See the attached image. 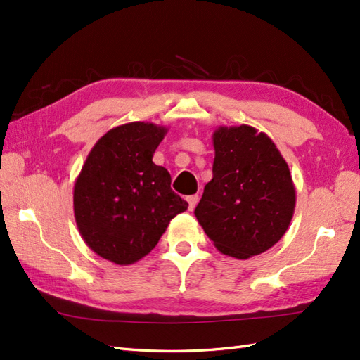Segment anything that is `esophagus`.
Returning <instances> with one entry per match:
<instances>
[{
  "mask_svg": "<svg viewBox=\"0 0 360 360\" xmlns=\"http://www.w3.org/2000/svg\"><path fill=\"white\" fill-rule=\"evenodd\" d=\"M198 200H200V196L198 195H192V196H187V201H188V209L193 210L198 204Z\"/></svg>",
  "mask_w": 360,
  "mask_h": 360,
  "instance_id": "obj_1",
  "label": "esophagus"
}]
</instances>
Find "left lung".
I'll return each instance as SVG.
<instances>
[{"label": "left lung", "mask_w": 360, "mask_h": 360, "mask_svg": "<svg viewBox=\"0 0 360 360\" xmlns=\"http://www.w3.org/2000/svg\"><path fill=\"white\" fill-rule=\"evenodd\" d=\"M213 178L195 215L224 255L263 254L288 231L295 207L289 167L255 128L221 127L213 134Z\"/></svg>", "instance_id": "1"}]
</instances>
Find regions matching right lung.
<instances>
[{
    "mask_svg": "<svg viewBox=\"0 0 360 360\" xmlns=\"http://www.w3.org/2000/svg\"><path fill=\"white\" fill-rule=\"evenodd\" d=\"M167 129L131 122L110 129L86 158L74 186V213L83 240L116 264L136 263L187 201L174 193L167 168L153 155Z\"/></svg>",
    "mask_w": 360,
    "mask_h": 360,
    "instance_id": "right-lung-1",
    "label": "right lung"
}]
</instances>
